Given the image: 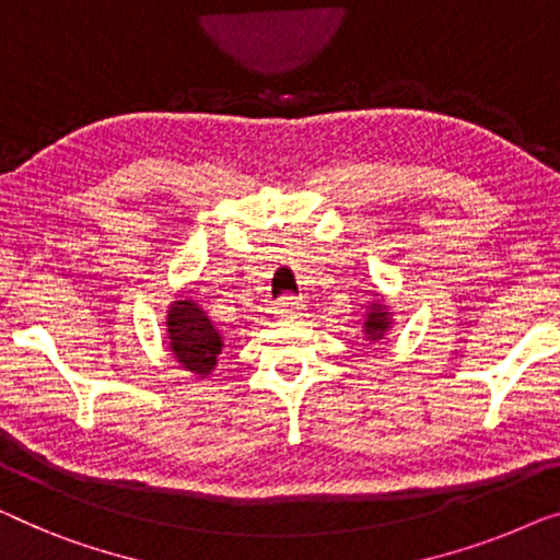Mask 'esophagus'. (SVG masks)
Wrapping results in <instances>:
<instances>
[{"mask_svg": "<svg viewBox=\"0 0 560 560\" xmlns=\"http://www.w3.org/2000/svg\"><path fill=\"white\" fill-rule=\"evenodd\" d=\"M300 311H303V303H300V298L293 295L280 298V303L275 305V315H278V318H295Z\"/></svg>", "mask_w": 560, "mask_h": 560, "instance_id": "1", "label": "esophagus"}]
</instances>
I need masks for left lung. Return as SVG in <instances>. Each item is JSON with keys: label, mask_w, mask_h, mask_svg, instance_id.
<instances>
[{"label": "left lung", "mask_w": 560, "mask_h": 560, "mask_svg": "<svg viewBox=\"0 0 560 560\" xmlns=\"http://www.w3.org/2000/svg\"><path fill=\"white\" fill-rule=\"evenodd\" d=\"M388 330H392V313H388V305H384V300H374L366 311V320H363V336L366 340H381Z\"/></svg>", "instance_id": "obj_1"}]
</instances>
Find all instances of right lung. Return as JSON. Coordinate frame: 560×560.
<instances>
[{
	"label": "right lung",
	"mask_w": 560,
	"mask_h": 560,
	"mask_svg": "<svg viewBox=\"0 0 560 560\" xmlns=\"http://www.w3.org/2000/svg\"><path fill=\"white\" fill-rule=\"evenodd\" d=\"M166 336L174 359L182 369L191 371L199 378L212 374L217 366V355L222 353V336L209 320V315L197 305V300L182 298L168 305Z\"/></svg>",
	"instance_id": "right-lung-1"
}]
</instances>
